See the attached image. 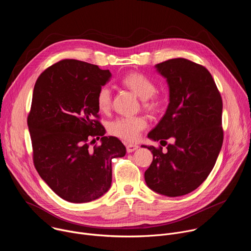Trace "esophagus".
<instances>
[{
	"label": "esophagus",
	"instance_id": "34e87169",
	"mask_svg": "<svg viewBox=\"0 0 251 251\" xmlns=\"http://www.w3.org/2000/svg\"><path fill=\"white\" fill-rule=\"evenodd\" d=\"M138 149V146L137 145H133V144H126V150L128 153H131V152H134L135 150Z\"/></svg>",
	"mask_w": 251,
	"mask_h": 251
}]
</instances>
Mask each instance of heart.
<instances>
[{"label":"heart","mask_w":251,"mask_h":251,"mask_svg":"<svg viewBox=\"0 0 251 251\" xmlns=\"http://www.w3.org/2000/svg\"><path fill=\"white\" fill-rule=\"evenodd\" d=\"M122 84L131 90L135 95L143 99L144 108L150 111H157L163 104L162 96L156 92V84L146 75L132 71L123 76ZM97 106L101 112H108L112 106V92L111 89L104 86L99 89L97 93ZM147 127V120L145 117L138 116L132 118L121 117L117 118L109 125V132L125 141H136L141 133Z\"/></svg>","instance_id":"b5f03b06"}]
</instances>
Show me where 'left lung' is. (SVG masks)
<instances>
[{
    "label": "left lung",
    "instance_id": "left-lung-1",
    "mask_svg": "<svg viewBox=\"0 0 251 251\" xmlns=\"http://www.w3.org/2000/svg\"><path fill=\"white\" fill-rule=\"evenodd\" d=\"M167 78L170 103L158 125L148 134L154 141L171 138L160 146H143L153 154L145 182L154 192L180 197L199 188L217 162L224 142L223 99L209 71L186 58L156 65Z\"/></svg>",
    "mask_w": 251,
    "mask_h": 251
}]
</instances>
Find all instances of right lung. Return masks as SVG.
Segmentation results:
<instances>
[{
	"instance_id": "1",
	"label": "right lung",
	"mask_w": 251,
	"mask_h": 251,
	"mask_svg": "<svg viewBox=\"0 0 251 251\" xmlns=\"http://www.w3.org/2000/svg\"><path fill=\"white\" fill-rule=\"evenodd\" d=\"M110 77L108 69L62 59L35 81L27 116L33 165L67 201L88 202L103 196L112 182L111 160L126 154L118 138L104 136L99 121L97 93ZM95 136L101 137V144L90 148Z\"/></svg>"
}]
</instances>
